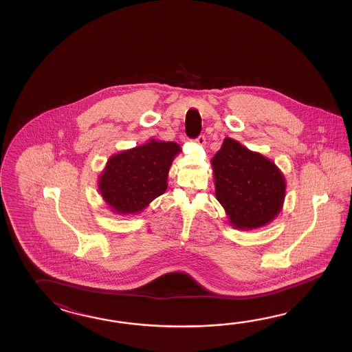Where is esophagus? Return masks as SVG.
Returning a JSON list of instances; mask_svg holds the SVG:
<instances>
[{
	"label": "esophagus",
	"mask_w": 352,
	"mask_h": 352,
	"mask_svg": "<svg viewBox=\"0 0 352 352\" xmlns=\"http://www.w3.org/2000/svg\"><path fill=\"white\" fill-rule=\"evenodd\" d=\"M196 142L199 143V144H205L206 143V135H200L197 138H196Z\"/></svg>",
	"instance_id": "esophagus-1"
}]
</instances>
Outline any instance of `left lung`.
<instances>
[{
	"mask_svg": "<svg viewBox=\"0 0 352 352\" xmlns=\"http://www.w3.org/2000/svg\"><path fill=\"white\" fill-rule=\"evenodd\" d=\"M211 164L217 201L234 226L253 229L276 217L285 200V181L272 161L225 138Z\"/></svg>",
	"mask_w": 352,
	"mask_h": 352,
	"instance_id": "1",
	"label": "left lung"
}]
</instances>
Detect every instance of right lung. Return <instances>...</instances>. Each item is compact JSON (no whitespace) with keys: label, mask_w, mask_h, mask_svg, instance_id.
Returning a JSON list of instances; mask_svg holds the SVG:
<instances>
[{"label":"right lung","mask_w":352,"mask_h":352,"mask_svg":"<svg viewBox=\"0 0 352 352\" xmlns=\"http://www.w3.org/2000/svg\"><path fill=\"white\" fill-rule=\"evenodd\" d=\"M179 146L152 140L109 158L99 191L114 211L132 214L144 209L167 188V175Z\"/></svg>","instance_id":"obj_1"}]
</instances>
